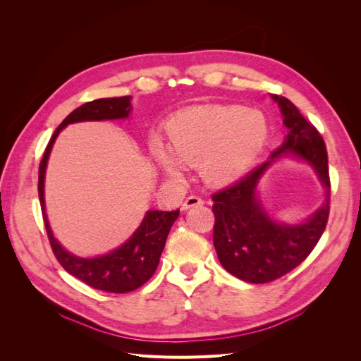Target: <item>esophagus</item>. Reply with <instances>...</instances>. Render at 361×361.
I'll return each mask as SVG.
<instances>
[{
	"label": "esophagus",
	"instance_id": "1",
	"mask_svg": "<svg viewBox=\"0 0 361 361\" xmlns=\"http://www.w3.org/2000/svg\"><path fill=\"white\" fill-rule=\"evenodd\" d=\"M204 202L199 197V195H190V197L185 199L182 207L183 209H188V207H192V206H202Z\"/></svg>",
	"mask_w": 361,
	"mask_h": 361
}]
</instances>
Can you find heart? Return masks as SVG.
<instances>
[{"mask_svg":"<svg viewBox=\"0 0 361 361\" xmlns=\"http://www.w3.org/2000/svg\"><path fill=\"white\" fill-rule=\"evenodd\" d=\"M269 128L264 114L239 105L200 106L167 123V147L152 141L150 154L167 176L180 178L185 166H200L214 185L232 182L264 149Z\"/></svg>","mask_w":361,"mask_h":361,"instance_id":"b5f03b06","label":"heart"}]
</instances>
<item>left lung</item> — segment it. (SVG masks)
Listing matches in <instances>:
<instances>
[{
  "instance_id": "8db88e82",
  "label": "left lung",
  "mask_w": 361,
  "mask_h": 361,
  "mask_svg": "<svg viewBox=\"0 0 361 361\" xmlns=\"http://www.w3.org/2000/svg\"><path fill=\"white\" fill-rule=\"evenodd\" d=\"M289 129L271 159L290 154L310 162L326 190L325 203L307 221L288 226L272 221L256 197V185L271 161L260 164L231 187L212 194L214 247L223 268L248 283L274 281L305 260L321 239L330 215L329 155L324 138L286 97L272 96Z\"/></svg>"
}]
</instances>
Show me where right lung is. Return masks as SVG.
<instances>
[{
  "mask_svg": "<svg viewBox=\"0 0 361 361\" xmlns=\"http://www.w3.org/2000/svg\"><path fill=\"white\" fill-rule=\"evenodd\" d=\"M130 111L129 96L108 97V99H96L87 102L73 110L60 126L54 130L45 154L39 166V199L43 214V223L48 233L52 253L60 262V265L69 274L80 279L85 285L97 290L126 293L135 290L155 274L159 264V257L166 245L167 236L173 223L178 220V211H149L143 223L137 228L130 239L113 253L94 257L82 259L71 255L64 250L57 239L52 236L48 218L45 214V200H43V180H45V169L49 152L52 149L60 130L69 123L84 122V120H106V118H125Z\"/></svg>",
  "mask_w": 361,
  "mask_h": 361,
  "instance_id": "obj_1",
  "label": "right lung"
}]
</instances>
